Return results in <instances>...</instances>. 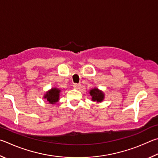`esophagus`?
Segmentation results:
<instances>
[{
    "label": "esophagus",
    "mask_w": 158,
    "mask_h": 158,
    "mask_svg": "<svg viewBox=\"0 0 158 158\" xmlns=\"http://www.w3.org/2000/svg\"><path fill=\"white\" fill-rule=\"evenodd\" d=\"M73 87L75 88V89H80V88H81V84H80V83H75V84H73Z\"/></svg>",
    "instance_id": "34e87169"
}]
</instances>
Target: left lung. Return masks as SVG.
<instances>
[{
  "label": "left lung",
  "mask_w": 158,
  "mask_h": 158,
  "mask_svg": "<svg viewBox=\"0 0 158 158\" xmlns=\"http://www.w3.org/2000/svg\"><path fill=\"white\" fill-rule=\"evenodd\" d=\"M90 95L92 96V101H97V102H101L104 98V94L103 93L99 91L96 88L92 89L89 92Z\"/></svg>",
  "instance_id": "1"
}]
</instances>
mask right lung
Masks as SVG:
<instances>
[{
	"label": "right lung",
	"mask_w": 158,
	"mask_h": 158,
	"mask_svg": "<svg viewBox=\"0 0 158 158\" xmlns=\"http://www.w3.org/2000/svg\"><path fill=\"white\" fill-rule=\"evenodd\" d=\"M60 92V90L57 89V88H52L51 90L47 92L44 98H46L50 103H55L59 100Z\"/></svg>",
	"instance_id": "1"
}]
</instances>
